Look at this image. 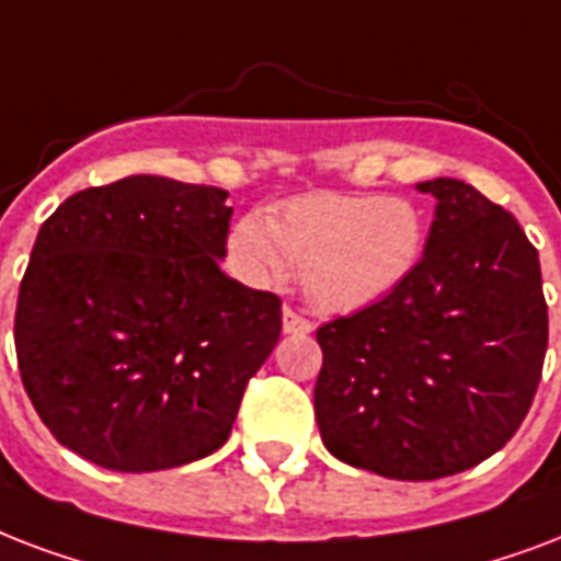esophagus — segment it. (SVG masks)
<instances>
[{
    "label": "esophagus",
    "mask_w": 561,
    "mask_h": 561,
    "mask_svg": "<svg viewBox=\"0 0 561 561\" xmlns=\"http://www.w3.org/2000/svg\"><path fill=\"white\" fill-rule=\"evenodd\" d=\"M284 330L286 333H310L312 321L293 307H284Z\"/></svg>",
    "instance_id": "obj_1"
}]
</instances>
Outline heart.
I'll return each instance as SVG.
<instances>
[{
    "instance_id": "obj_1",
    "label": "heart",
    "mask_w": 561,
    "mask_h": 561,
    "mask_svg": "<svg viewBox=\"0 0 561 561\" xmlns=\"http://www.w3.org/2000/svg\"><path fill=\"white\" fill-rule=\"evenodd\" d=\"M424 216L410 198L377 193H310L272 216L233 225L228 251L251 284H275L301 266L304 293L321 312H354L394 293L424 251Z\"/></svg>"
}]
</instances>
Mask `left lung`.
<instances>
[{"instance_id":"8db88e82","label":"left lung","mask_w":561,"mask_h":561,"mask_svg":"<svg viewBox=\"0 0 561 561\" xmlns=\"http://www.w3.org/2000/svg\"><path fill=\"white\" fill-rule=\"evenodd\" d=\"M394 293L316 330V421L330 454L389 480H438L497 454L527 419L547 354L536 245L457 178Z\"/></svg>"}]
</instances>
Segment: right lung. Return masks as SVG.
Here are the masks:
<instances>
[{
  "mask_svg": "<svg viewBox=\"0 0 561 561\" xmlns=\"http://www.w3.org/2000/svg\"><path fill=\"white\" fill-rule=\"evenodd\" d=\"M219 186L131 175L69 195L34 240L14 316L20 377L60 445L111 471L219 450L280 336V298L219 268Z\"/></svg>",
  "mask_w": 561,
  "mask_h": 561,
  "instance_id": "1",
  "label": "right lung"
}]
</instances>
